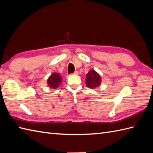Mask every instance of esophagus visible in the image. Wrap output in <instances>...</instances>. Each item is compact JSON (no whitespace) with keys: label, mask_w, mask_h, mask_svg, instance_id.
Segmentation results:
<instances>
[{"label":"esophagus","mask_w":153,"mask_h":153,"mask_svg":"<svg viewBox=\"0 0 153 153\" xmlns=\"http://www.w3.org/2000/svg\"><path fill=\"white\" fill-rule=\"evenodd\" d=\"M74 74H75V75H79V71H76L74 73Z\"/></svg>","instance_id":"esophagus-1"}]
</instances>
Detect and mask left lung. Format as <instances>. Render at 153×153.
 Segmentation results:
<instances>
[{
  "instance_id": "obj_1",
  "label": "left lung",
  "mask_w": 153,
  "mask_h": 153,
  "mask_svg": "<svg viewBox=\"0 0 153 153\" xmlns=\"http://www.w3.org/2000/svg\"><path fill=\"white\" fill-rule=\"evenodd\" d=\"M101 83V77L95 70H90L86 75L85 84L90 89H95L100 86Z\"/></svg>"
}]
</instances>
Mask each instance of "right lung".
<instances>
[{
    "label": "right lung",
    "mask_w": 153,
    "mask_h": 153,
    "mask_svg": "<svg viewBox=\"0 0 153 153\" xmlns=\"http://www.w3.org/2000/svg\"><path fill=\"white\" fill-rule=\"evenodd\" d=\"M62 82V79L60 75L54 72L47 79V85L48 87H49L51 89H56L60 85Z\"/></svg>",
    "instance_id": "obj_1"
}]
</instances>
